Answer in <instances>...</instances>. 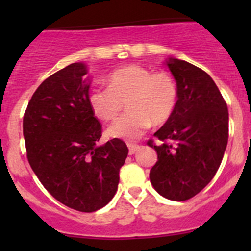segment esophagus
<instances>
[{
	"mask_svg": "<svg viewBox=\"0 0 251 251\" xmlns=\"http://www.w3.org/2000/svg\"><path fill=\"white\" fill-rule=\"evenodd\" d=\"M127 147H128V154H130V155L135 154L136 151L140 149V146H138V144H135V143H127Z\"/></svg>",
	"mask_w": 251,
	"mask_h": 251,
	"instance_id": "34e87169",
	"label": "esophagus"
}]
</instances>
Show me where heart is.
Instances as JSON below:
<instances>
[{"mask_svg": "<svg viewBox=\"0 0 251 251\" xmlns=\"http://www.w3.org/2000/svg\"><path fill=\"white\" fill-rule=\"evenodd\" d=\"M108 87H93L88 93L91 110L100 120L118 116L126 103V111L108 127V136L135 141L151 123L160 125L174 114L178 91L174 77L165 72L153 73L142 65L131 64L114 70L108 76Z\"/></svg>", "mask_w": 251, "mask_h": 251, "instance_id": "heart-1", "label": "heart"}]
</instances>
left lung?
Returning a JSON list of instances; mask_svg holds the SVG:
<instances>
[{
  "instance_id": "left-lung-1",
  "label": "left lung",
  "mask_w": 251,
  "mask_h": 251,
  "mask_svg": "<svg viewBox=\"0 0 251 251\" xmlns=\"http://www.w3.org/2000/svg\"><path fill=\"white\" fill-rule=\"evenodd\" d=\"M165 64L176 80L178 98L171 118L148 146L158 154L149 178L164 198H193L214 178L228 142V109L216 83L201 68L169 58Z\"/></svg>"
}]
</instances>
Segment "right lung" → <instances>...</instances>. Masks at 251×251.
I'll return each instance as SVG.
<instances>
[{
	"mask_svg": "<svg viewBox=\"0 0 251 251\" xmlns=\"http://www.w3.org/2000/svg\"><path fill=\"white\" fill-rule=\"evenodd\" d=\"M87 65L73 63L47 77L32 95L23 120L27 160L58 201L97 211L115 196L127 158L125 142L98 144L102 126L88 104Z\"/></svg>",
	"mask_w": 251,
	"mask_h": 251,
	"instance_id": "obj_1",
	"label": "right lung"
}]
</instances>
